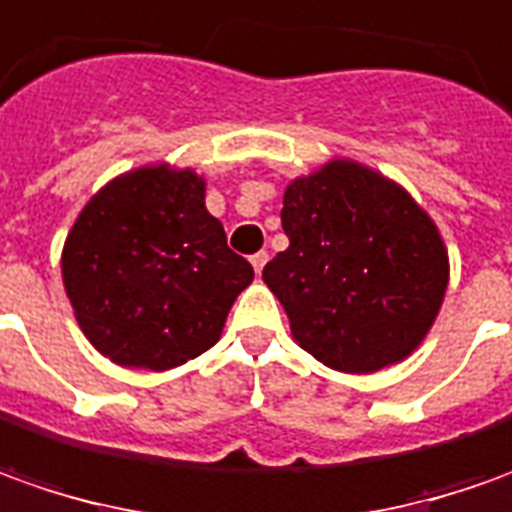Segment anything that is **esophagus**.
Listing matches in <instances>:
<instances>
[{"label": "esophagus", "mask_w": 512, "mask_h": 512, "mask_svg": "<svg viewBox=\"0 0 512 512\" xmlns=\"http://www.w3.org/2000/svg\"><path fill=\"white\" fill-rule=\"evenodd\" d=\"M267 259H270V256H267V250H259V253H253V256H250V264H253V270H256V273H262L264 264H267Z\"/></svg>", "instance_id": "34e87169"}]
</instances>
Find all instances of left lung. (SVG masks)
Instances as JSON below:
<instances>
[{
  "label": "left lung",
  "instance_id": "left-lung-1",
  "mask_svg": "<svg viewBox=\"0 0 512 512\" xmlns=\"http://www.w3.org/2000/svg\"><path fill=\"white\" fill-rule=\"evenodd\" d=\"M290 248L262 279L293 338L329 369L366 375L408 358L448 287L440 231L400 185L349 160L284 191Z\"/></svg>",
  "mask_w": 512,
  "mask_h": 512
}]
</instances>
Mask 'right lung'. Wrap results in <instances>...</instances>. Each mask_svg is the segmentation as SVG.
<instances>
[{"label": "right lung", "mask_w": 512, "mask_h": 512, "mask_svg": "<svg viewBox=\"0 0 512 512\" xmlns=\"http://www.w3.org/2000/svg\"><path fill=\"white\" fill-rule=\"evenodd\" d=\"M61 276L75 318L101 355L166 372L219 341L228 310L253 281L205 211L191 168L149 166L104 185L75 219Z\"/></svg>", "instance_id": "1"}]
</instances>
